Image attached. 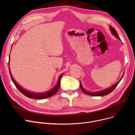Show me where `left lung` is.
<instances>
[{
  "mask_svg": "<svg viewBox=\"0 0 135 135\" xmlns=\"http://www.w3.org/2000/svg\"><path fill=\"white\" fill-rule=\"evenodd\" d=\"M109 29L112 33V35L114 36H115V37H116L117 38H118V40H119L120 41H121L120 38L116 31V30H115L113 27L109 26ZM123 75H124V73L122 75V78L121 79V80L118 82L117 83H116L115 84H114V85H113L112 86H110V88H107L106 89H105V90H102V91H97V92H89V91H88L87 90H85L83 87L82 86V84H81V82H80V88L82 90V91L85 93V94H88V95H92V96H102V95H107L109 93H110V92H112L114 90V89L117 87V86L118 85V84L119 83V82L121 81V80H122L123 76Z\"/></svg>",
  "mask_w": 135,
  "mask_h": 135,
  "instance_id": "1",
  "label": "left lung"
}]
</instances>
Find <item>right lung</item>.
I'll list each match as a JSON object with an SVG mask.
<instances>
[{"label":"right lung","instance_id":"right-lung-1","mask_svg":"<svg viewBox=\"0 0 135 135\" xmlns=\"http://www.w3.org/2000/svg\"><path fill=\"white\" fill-rule=\"evenodd\" d=\"M9 59H10V55L9 56V62H8V66L9 65ZM9 74L11 77V79L13 81V82L14 83V85H15V86L17 88V89L20 91L23 94H24L25 95H26V97L29 98H32V99H45V98H49L50 97H52V95H53L54 94H55L57 91H58L59 87H60V80L62 78V76L63 75V73L61 74L59 76L58 80H57V81L56 82V84H55V85L51 90L47 91L46 92H42V93H33L32 92H30L29 91H27L26 90H25V89H23L22 87H21L20 85L17 83V82L14 80V78H13V76L11 74V71H10V69H9Z\"/></svg>","mask_w":135,"mask_h":135}]
</instances>
